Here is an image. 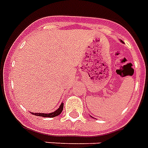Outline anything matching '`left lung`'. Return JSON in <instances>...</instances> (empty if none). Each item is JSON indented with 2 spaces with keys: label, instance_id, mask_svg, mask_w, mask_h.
<instances>
[{
  "label": "left lung",
  "instance_id": "8db88e82",
  "mask_svg": "<svg viewBox=\"0 0 148 148\" xmlns=\"http://www.w3.org/2000/svg\"><path fill=\"white\" fill-rule=\"evenodd\" d=\"M121 42H122V43H123V41H122V40H121ZM90 117H92V116H91V115H90Z\"/></svg>",
  "mask_w": 148,
  "mask_h": 148
}]
</instances>
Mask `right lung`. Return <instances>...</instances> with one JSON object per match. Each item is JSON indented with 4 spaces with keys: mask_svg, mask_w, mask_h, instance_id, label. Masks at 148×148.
<instances>
[{
    "mask_svg": "<svg viewBox=\"0 0 148 148\" xmlns=\"http://www.w3.org/2000/svg\"><path fill=\"white\" fill-rule=\"evenodd\" d=\"M63 106H64V103L62 102V104H60L59 108H58L56 111L54 112H51V113H33L31 112V114H33L36 116H42V117H48V118H54L56 117L58 115H59L62 113V110H63Z\"/></svg>",
    "mask_w": 148,
    "mask_h": 148,
    "instance_id": "obj_1",
    "label": "right lung"
}]
</instances>
